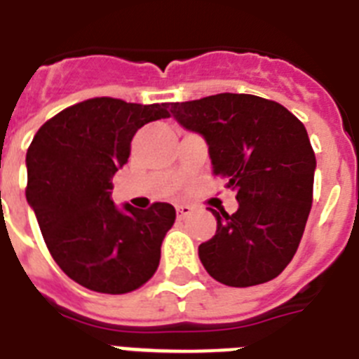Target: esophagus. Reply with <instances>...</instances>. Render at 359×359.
Listing matches in <instances>:
<instances>
[{"instance_id": "obj_1", "label": "esophagus", "mask_w": 359, "mask_h": 359, "mask_svg": "<svg viewBox=\"0 0 359 359\" xmlns=\"http://www.w3.org/2000/svg\"><path fill=\"white\" fill-rule=\"evenodd\" d=\"M191 206L189 205H179L177 206V217H179V219H184V217H188L189 214H191Z\"/></svg>"}]
</instances>
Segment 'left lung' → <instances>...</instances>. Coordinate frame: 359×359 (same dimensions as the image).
<instances>
[{
    "instance_id": "obj_1",
    "label": "left lung",
    "mask_w": 359,
    "mask_h": 359,
    "mask_svg": "<svg viewBox=\"0 0 359 359\" xmlns=\"http://www.w3.org/2000/svg\"><path fill=\"white\" fill-rule=\"evenodd\" d=\"M186 130L208 145L214 175L234 189V214L215 212L217 230L199 245L201 264L232 287L264 284L295 256L310 215L316 154L304 125L280 103L217 94L171 103Z\"/></svg>"
}]
</instances>
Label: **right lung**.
Returning <instances> with one entry per match:
<instances>
[{
	"label": "right lung",
	"instance_id": "obj_1",
	"mask_svg": "<svg viewBox=\"0 0 359 359\" xmlns=\"http://www.w3.org/2000/svg\"><path fill=\"white\" fill-rule=\"evenodd\" d=\"M170 118L168 103L95 97L58 112L29 145L27 197L58 267L77 284L121 295L145 284L175 208L140 210L112 201V177L127 164L136 130Z\"/></svg>",
	"mask_w": 359,
	"mask_h": 359
}]
</instances>
